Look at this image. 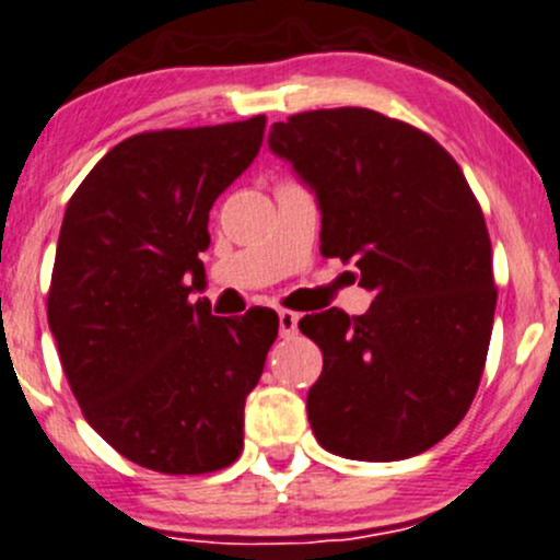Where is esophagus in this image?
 <instances>
[{"instance_id": "1", "label": "esophagus", "mask_w": 560, "mask_h": 560, "mask_svg": "<svg viewBox=\"0 0 560 560\" xmlns=\"http://www.w3.org/2000/svg\"><path fill=\"white\" fill-rule=\"evenodd\" d=\"M278 320H280V336H282V339H291V336H296V330H299V315H296V312L280 310Z\"/></svg>"}]
</instances>
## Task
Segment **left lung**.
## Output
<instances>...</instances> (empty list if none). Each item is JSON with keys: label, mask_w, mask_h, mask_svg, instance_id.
I'll list each match as a JSON object with an SVG mask.
<instances>
[{"label": "left lung", "mask_w": 560, "mask_h": 560, "mask_svg": "<svg viewBox=\"0 0 560 560\" xmlns=\"http://www.w3.org/2000/svg\"><path fill=\"white\" fill-rule=\"evenodd\" d=\"M269 147L315 189L320 254L352 261L376 296L365 315L299 320L323 350L312 432L347 459L422 454L465 419L483 376L497 306L483 210L435 138L378 112L293 114Z\"/></svg>", "instance_id": "obj_1"}]
</instances>
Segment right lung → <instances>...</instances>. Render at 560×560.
<instances>
[{
    "label": "right lung",
    "instance_id": "obj_1",
    "mask_svg": "<svg viewBox=\"0 0 560 560\" xmlns=\"http://www.w3.org/2000/svg\"><path fill=\"white\" fill-rule=\"evenodd\" d=\"M267 117L125 138L66 206L47 323L88 424L136 465L165 475L230 467L245 398L278 315H210L200 254L208 213L261 149Z\"/></svg>",
    "mask_w": 560,
    "mask_h": 560
}]
</instances>
